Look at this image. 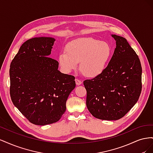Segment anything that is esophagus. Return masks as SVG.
I'll return each instance as SVG.
<instances>
[{"mask_svg":"<svg viewBox=\"0 0 153 153\" xmlns=\"http://www.w3.org/2000/svg\"><path fill=\"white\" fill-rule=\"evenodd\" d=\"M75 82H76V84L77 85H81L82 84V80H80V79H78V78H76V79H75Z\"/></svg>","mask_w":153,"mask_h":153,"instance_id":"1","label":"esophagus"}]
</instances>
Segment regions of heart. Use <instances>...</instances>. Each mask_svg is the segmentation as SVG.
<instances>
[{"instance_id": "1", "label": "heart", "mask_w": 153, "mask_h": 153, "mask_svg": "<svg viewBox=\"0 0 153 153\" xmlns=\"http://www.w3.org/2000/svg\"><path fill=\"white\" fill-rule=\"evenodd\" d=\"M112 55L109 43L92 38H82L69 42L66 51L60 53L59 63L63 70L69 73L80 68L89 77L101 75L105 69Z\"/></svg>"}]
</instances>
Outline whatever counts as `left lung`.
<instances>
[{
    "label": "left lung",
    "instance_id": "obj_1",
    "mask_svg": "<svg viewBox=\"0 0 153 153\" xmlns=\"http://www.w3.org/2000/svg\"><path fill=\"white\" fill-rule=\"evenodd\" d=\"M116 48L101 75L85 80L86 105L96 118L114 121L122 118L139 98L142 66L134 50L123 37L112 34Z\"/></svg>",
    "mask_w": 153,
    "mask_h": 153
}]
</instances>
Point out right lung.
<instances>
[{"instance_id":"1","label":"right lung","mask_w":153,"mask_h":153,"mask_svg":"<svg viewBox=\"0 0 153 153\" xmlns=\"http://www.w3.org/2000/svg\"><path fill=\"white\" fill-rule=\"evenodd\" d=\"M55 39L39 37L26 41L11 62L10 96L16 107L34 124L57 122L75 89V76L58 70L51 58Z\"/></svg>"}]
</instances>
